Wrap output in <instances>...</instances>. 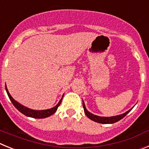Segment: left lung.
Here are the masks:
<instances>
[{
    "instance_id": "8db88e82",
    "label": "left lung",
    "mask_w": 149,
    "mask_h": 149,
    "mask_svg": "<svg viewBox=\"0 0 149 149\" xmlns=\"http://www.w3.org/2000/svg\"><path fill=\"white\" fill-rule=\"evenodd\" d=\"M83 102V108H84V113L86 114V116H88L89 119H91V120H93V121L96 122V123H102V124H112V123H116V122L120 121V120H122L123 117L126 116L128 113H129L131 110L130 109L129 111H128L125 113H123L121 115H119V116H111V117H102V116H96V115L93 114V113H90L89 111L86 109L85 108V105H84V102Z\"/></svg>"
}]
</instances>
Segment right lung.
Here are the masks:
<instances>
[{
	"label": "right lung",
	"instance_id": "1",
	"mask_svg": "<svg viewBox=\"0 0 149 149\" xmlns=\"http://www.w3.org/2000/svg\"><path fill=\"white\" fill-rule=\"evenodd\" d=\"M5 88H6V93H7L8 96H9V100H11L12 103L13 104L15 107L18 111L22 113L23 114H24L25 116H29V117H33V118H36V119H43V118H46L48 117V116H51L52 114L56 112L57 111V108L59 106L61 102V100H62V98L61 99V100L59 101V102L58 104H56V106L54 108H52L50 109H47V110H43V111H35V110H32L29 109V108H26V107H24L23 105H21V104L18 102H16L15 100L13 99V97L11 96V95L9 94V91H8L7 88H6V84H5Z\"/></svg>",
	"mask_w": 149,
	"mask_h": 149
}]
</instances>
